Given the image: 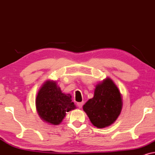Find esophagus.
<instances>
[{
  "mask_svg": "<svg viewBox=\"0 0 155 155\" xmlns=\"http://www.w3.org/2000/svg\"><path fill=\"white\" fill-rule=\"evenodd\" d=\"M83 105H84V102H79L77 104V106L79 108H81L82 106H83Z\"/></svg>",
  "mask_w": 155,
  "mask_h": 155,
  "instance_id": "34e87169",
  "label": "esophagus"
}]
</instances>
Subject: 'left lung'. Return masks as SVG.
<instances>
[{
	"instance_id": "left-lung-1",
	"label": "left lung",
	"mask_w": 155,
	"mask_h": 155,
	"mask_svg": "<svg viewBox=\"0 0 155 155\" xmlns=\"http://www.w3.org/2000/svg\"><path fill=\"white\" fill-rule=\"evenodd\" d=\"M123 108V98L117 86L110 78L98 83L94 96L83 106L90 121L95 127L104 128L116 120Z\"/></svg>"
}]
</instances>
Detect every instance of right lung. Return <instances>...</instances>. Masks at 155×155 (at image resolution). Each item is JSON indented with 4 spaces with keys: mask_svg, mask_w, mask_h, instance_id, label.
Wrapping results in <instances>:
<instances>
[{
    "mask_svg": "<svg viewBox=\"0 0 155 155\" xmlns=\"http://www.w3.org/2000/svg\"><path fill=\"white\" fill-rule=\"evenodd\" d=\"M36 110L43 121L58 125L67 112L76 108L69 94L62 93L57 81L47 80L39 89L35 98Z\"/></svg>",
    "mask_w": 155,
    "mask_h": 155,
    "instance_id": "obj_1",
    "label": "right lung"
}]
</instances>
